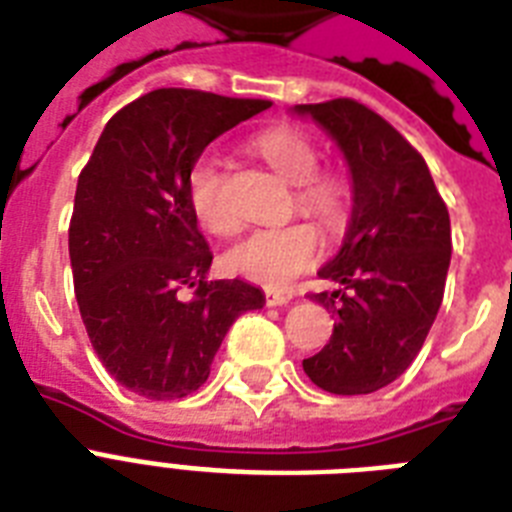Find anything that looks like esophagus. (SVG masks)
<instances>
[{"instance_id": "34e87169", "label": "esophagus", "mask_w": 512, "mask_h": 512, "mask_svg": "<svg viewBox=\"0 0 512 512\" xmlns=\"http://www.w3.org/2000/svg\"><path fill=\"white\" fill-rule=\"evenodd\" d=\"M289 300H292V295H287V292H265V303L268 305H287Z\"/></svg>"}]
</instances>
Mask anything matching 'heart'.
<instances>
[{
	"mask_svg": "<svg viewBox=\"0 0 512 512\" xmlns=\"http://www.w3.org/2000/svg\"><path fill=\"white\" fill-rule=\"evenodd\" d=\"M249 148L273 172L295 185L292 207L313 217L329 233H340L350 220L353 188L342 172L321 170L319 148L292 127H268L249 140ZM188 201L193 217L204 231L231 236L239 228V215L225 199L223 164L215 154H204L188 172ZM321 255V233L313 223H289L260 228L236 241L223 263L233 276L255 281L260 287H289Z\"/></svg>",
	"mask_w": 512,
	"mask_h": 512,
	"instance_id": "heart-1",
	"label": "heart"
}]
</instances>
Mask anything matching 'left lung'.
<instances>
[{"mask_svg": "<svg viewBox=\"0 0 512 512\" xmlns=\"http://www.w3.org/2000/svg\"><path fill=\"white\" fill-rule=\"evenodd\" d=\"M340 143L353 175L345 244L319 271L340 284L313 295L337 316L329 342L303 369L321 390L361 396L401 377L444 300L452 225L422 154L353 98L297 106Z\"/></svg>", "mask_w": 512, "mask_h": 512, "instance_id": "obj_1", "label": "left lung"}]
</instances>
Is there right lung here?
<instances>
[{
  "label": "right lung",
  "mask_w": 512,
  "mask_h": 512,
  "mask_svg": "<svg viewBox=\"0 0 512 512\" xmlns=\"http://www.w3.org/2000/svg\"><path fill=\"white\" fill-rule=\"evenodd\" d=\"M271 100L162 87L108 119L76 183L68 225L74 292L111 377L151 401L199 390L225 332L263 308L241 279L207 281L212 252L188 201V172L225 130ZM193 288L191 301L179 292Z\"/></svg>",
  "instance_id": "1"
}]
</instances>
